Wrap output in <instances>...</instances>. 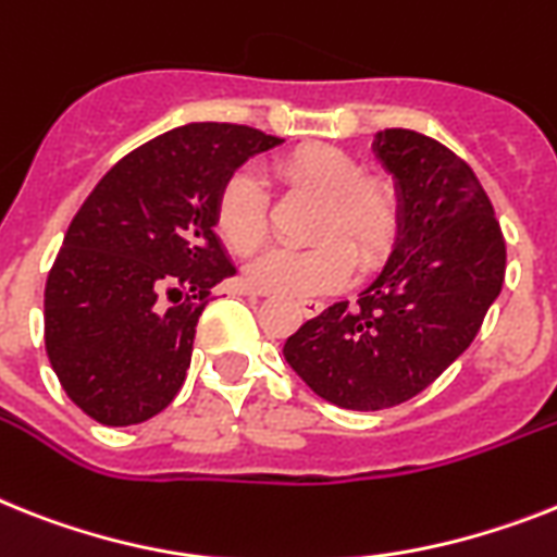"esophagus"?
Instances as JSON below:
<instances>
[{"label": "esophagus", "mask_w": 557, "mask_h": 557, "mask_svg": "<svg viewBox=\"0 0 557 557\" xmlns=\"http://www.w3.org/2000/svg\"><path fill=\"white\" fill-rule=\"evenodd\" d=\"M245 293L247 296H264L261 289H252V287H245ZM298 307H301V312H305L307 319H315V315L324 310V305H321L319 298H301V301H298Z\"/></svg>", "instance_id": "esophagus-1"}]
</instances>
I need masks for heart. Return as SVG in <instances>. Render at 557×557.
Listing matches in <instances>:
<instances>
[{
	"label": "heart",
	"mask_w": 557,
	"mask_h": 557,
	"mask_svg": "<svg viewBox=\"0 0 557 557\" xmlns=\"http://www.w3.org/2000/svg\"><path fill=\"white\" fill-rule=\"evenodd\" d=\"M287 185L321 199L307 250L273 247L247 264V284L261 293L307 298L350 282L352 259L361 270L381 264L398 233V199L384 182L367 178L364 164L338 147L310 145L278 162ZM215 230L224 245L247 256L268 236V196L252 170H236L215 199Z\"/></svg>",
	"instance_id": "obj_1"
}]
</instances>
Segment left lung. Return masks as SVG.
Instances as JSON below:
<instances>
[{"mask_svg":"<svg viewBox=\"0 0 557 557\" xmlns=\"http://www.w3.org/2000/svg\"><path fill=\"white\" fill-rule=\"evenodd\" d=\"M395 182L398 233L358 298L335 301L284 342V358L324 401L387 410L410 401L472 344L504 287L507 245L478 176L416 131L375 133Z\"/></svg>","mask_w":557,"mask_h":557,"instance_id":"left-lung-1","label":"left lung"}]
</instances>
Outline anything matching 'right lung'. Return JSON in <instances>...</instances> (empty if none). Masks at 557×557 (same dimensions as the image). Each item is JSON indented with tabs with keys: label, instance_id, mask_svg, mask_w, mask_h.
Listing matches in <instances>:
<instances>
[{
	"label": "right lung",
	"instance_id": "right-lung-1",
	"mask_svg": "<svg viewBox=\"0 0 557 557\" xmlns=\"http://www.w3.org/2000/svg\"><path fill=\"white\" fill-rule=\"evenodd\" d=\"M282 141L185 124L113 164L73 215L45 287V347L94 421L141 424L176 398L210 287L236 275L215 236L219 190Z\"/></svg>",
	"mask_w": 557,
	"mask_h": 557
}]
</instances>
